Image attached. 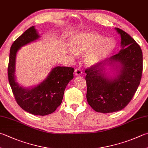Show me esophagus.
I'll return each mask as SVG.
<instances>
[{
  "label": "esophagus",
  "instance_id": "34e87169",
  "mask_svg": "<svg viewBox=\"0 0 148 148\" xmlns=\"http://www.w3.org/2000/svg\"><path fill=\"white\" fill-rule=\"evenodd\" d=\"M74 74L76 76H80L82 74V71L79 69H76L74 71Z\"/></svg>",
  "mask_w": 148,
  "mask_h": 148
}]
</instances>
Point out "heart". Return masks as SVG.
Here are the masks:
<instances>
[{"instance_id": "b5f03b06", "label": "heart", "mask_w": 148, "mask_h": 148, "mask_svg": "<svg viewBox=\"0 0 148 148\" xmlns=\"http://www.w3.org/2000/svg\"><path fill=\"white\" fill-rule=\"evenodd\" d=\"M115 42L109 37H102L96 33L84 32L77 34L72 37L70 52L72 55L86 52L84 62L87 66L96 65L107 57L115 48Z\"/></svg>"}]
</instances>
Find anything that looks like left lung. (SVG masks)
Here are the masks:
<instances>
[{
    "mask_svg": "<svg viewBox=\"0 0 148 148\" xmlns=\"http://www.w3.org/2000/svg\"><path fill=\"white\" fill-rule=\"evenodd\" d=\"M121 37L120 52L102 63L85 70L87 100L98 112L109 113L123 109L133 98L140 82L142 52L130 35L115 28ZM113 74L107 73V66Z\"/></svg>",
    "mask_w": 148,
    "mask_h": 148,
    "instance_id": "left-lung-1",
    "label": "left lung"
}]
</instances>
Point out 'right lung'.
<instances>
[{"label": "right lung", "mask_w": 148, "mask_h": 148, "mask_svg": "<svg viewBox=\"0 0 148 148\" xmlns=\"http://www.w3.org/2000/svg\"><path fill=\"white\" fill-rule=\"evenodd\" d=\"M41 36L33 26L13 42L10 48L8 74L15 100L25 111L34 115L45 116L52 113L60 106L65 89L73 79L74 69L56 66L43 81L31 87H24L16 81L17 53L21 47L38 40Z\"/></svg>", "instance_id": "add662e5"}]
</instances>
